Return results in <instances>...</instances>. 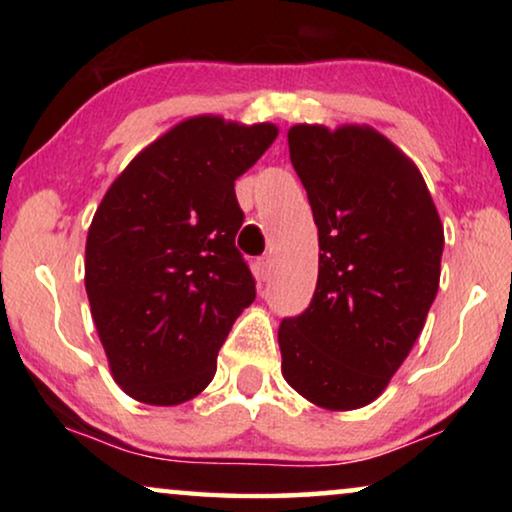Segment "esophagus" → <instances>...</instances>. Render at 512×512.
Instances as JSON below:
<instances>
[{"label": "esophagus", "mask_w": 512, "mask_h": 512, "mask_svg": "<svg viewBox=\"0 0 512 512\" xmlns=\"http://www.w3.org/2000/svg\"><path fill=\"white\" fill-rule=\"evenodd\" d=\"M272 256H263V258H258V263H256V275H258V279H263V282H268V279L272 277Z\"/></svg>", "instance_id": "34e87169"}]
</instances>
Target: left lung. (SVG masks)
Returning <instances> with one entry per match:
<instances>
[{
  "label": "left lung",
  "mask_w": 512,
  "mask_h": 512,
  "mask_svg": "<svg viewBox=\"0 0 512 512\" xmlns=\"http://www.w3.org/2000/svg\"><path fill=\"white\" fill-rule=\"evenodd\" d=\"M293 170L319 228L312 303L279 324L284 380L326 410L373 403L438 293L443 223L417 165L368 125H293Z\"/></svg>",
  "instance_id": "obj_1"
}]
</instances>
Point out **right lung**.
<instances>
[{
	"instance_id": "add662e5",
	"label": "right lung",
	"mask_w": 512,
	"mask_h": 512,
	"mask_svg": "<svg viewBox=\"0 0 512 512\" xmlns=\"http://www.w3.org/2000/svg\"><path fill=\"white\" fill-rule=\"evenodd\" d=\"M277 135L272 123L186 118L104 193L88 228L86 293L111 375L135 401L179 405L214 380L223 340L256 298L235 247V179Z\"/></svg>"
}]
</instances>
